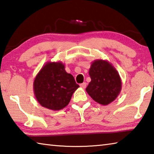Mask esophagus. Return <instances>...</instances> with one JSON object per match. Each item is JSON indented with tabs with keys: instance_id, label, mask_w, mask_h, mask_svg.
<instances>
[{
	"instance_id": "esophagus-1",
	"label": "esophagus",
	"mask_w": 154,
	"mask_h": 154,
	"mask_svg": "<svg viewBox=\"0 0 154 154\" xmlns=\"http://www.w3.org/2000/svg\"><path fill=\"white\" fill-rule=\"evenodd\" d=\"M86 86H87V83L85 82H83V83H81L80 84V87L83 89H85L86 88Z\"/></svg>"
}]
</instances>
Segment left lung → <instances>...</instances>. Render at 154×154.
<instances>
[{
  "instance_id": "left-lung-1",
  "label": "left lung",
  "mask_w": 154,
  "mask_h": 154,
  "mask_svg": "<svg viewBox=\"0 0 154 154\" xmlns=\"http://www.w3.org/2000/svg\"><path fill=\"white\" fill-rule=\"evenodd\" d=\"M89 74L91 82L86 91L94 101L108 105L121 93L122 82L119 72L108 60L97 59L91 63Z\"/></svg>"
}]
</instances>
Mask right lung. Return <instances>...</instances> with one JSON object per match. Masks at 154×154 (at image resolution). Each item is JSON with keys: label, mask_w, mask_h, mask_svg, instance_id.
Masks as SVG:
<instances>
[{"label": "right lung", "mask_w": 154, "mask_h": 154, "mask_svg": "<svg viewBox=\"0 0 154 154\" xmlns=\"http://www.w3.org/2000/svg\"><path fill=\"white\" fill-rule=\"evenodd\" d=\"M62 62L44 65L33 82V92L42 106L52 110H60L69 104L75 90L79 88Z\"/></svg>", "instance_id": "1"}]
</instances>
